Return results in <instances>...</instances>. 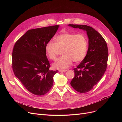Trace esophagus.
Returning a JSON list of instances; mask_svg holds the SVG:
<instances>
[{"instance_id": "34e87169", "label": "esophagus", "mask_w": 122, "mask_h": 122, "mask_svg": "<svg viewBox=\"0 0 122 122\" xmlns=\"http://www.w3.org/2000/svg\"><path fill=\"white\" fill-rule=\"evenodd\" d=\"M67 70H59V72H66Z\"/></svg>"}]
</instances>
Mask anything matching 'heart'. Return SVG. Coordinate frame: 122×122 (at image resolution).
I'll return each instance as SVG.
<instances>
[{"label":"heart","instance_id":"b5f03b06","mask_svg":"<svg viewBox=\"0 0 122 122\" xmlns=\"http://www.w3.org/2000/svg\"><path fill=\"white\" fill-rule=\"evenodd\" d=\"M55 42H47L45 46V52L51 60H55L62 50V57L53 64V67L57 69H65L71 65L73 61L78 63L84 59L87 52L88 41L82 34L71 33H61L55 37Z\"/></svg>","mask_w":122,"mask_h":122}]
</instances>
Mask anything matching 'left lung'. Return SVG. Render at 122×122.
I'll return each instance as SVG.
<instances>
[{
    "mask_svg": "<svg viewBox=\"0 0 122 122\" xmlns=\"http://www.w3.org/2000/svg\"><path fill=\"white\" fill-rule=\"evenodd\" d=\"M68 25L86 30L88 37L87 54L74 69L75 76L70 83L76 92L86 93L97 84L106 71L108 58L107 45L102 36L91 27L85 25Z\"/></svg>",
    "mask_w": 122,
    "mask_h": 122,
    "instance_id": "8db88e82",
    "label": "left lung"
}]
</instances>
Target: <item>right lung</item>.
Wrapping results in <instances>:
<instances>
[{
	"instance_id": "add662e5",
	"label": "right lung",
	"mask_w": 122,
	"mask_h": 122,
	"mask_svg": "<svg viewBox=\"0 0 122 122\" xmlns=\"http://www.w3.org/2000/svg\"><path fill=\"white\" fill-rule=\"evenodd\" d=\"M59 25L30 30L16 42L12 52L15 76L27 90L36 95L47 93L58 71L49 70L45 46L55 35Z\"/></svg>"
}]
</instances>
